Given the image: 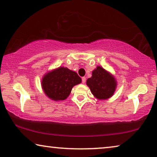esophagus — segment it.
Listing matches in <instances>:
<instances>
[{
	"instance_id": "obj_1",
	"label": "esophagus",
	"mask_w": 157,
	"mask_h": 157,
	"mask_svg": "<svg viewBox=\"0 0 157 157\" xmlns=\"http://www.w3.org/2000/svg\"><path fill=\"white\" fill-rule=\"evenodd\" d=\"M82 83L84 84L85 82H86V78H85V77H83V78H82Z\"/></svg>"
}]
</instances>
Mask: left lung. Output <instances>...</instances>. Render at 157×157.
<instances>
[{"instance_id": "1", "label": "left lung", "mask_w": 157, "mask_h": 157, "mask_svg": "<svg viewBox=\"0 0 157 157\" xmlns=\"http://www.w3.org/2000/svg\"><path fill=\"white\" fill-rule=\"evenodd\" d=\"M86 84L98 100L111 98L115 91L117 82L114 77L101 66L93 71L92 77L86 80Z\"/></svg>"}]
</instances>
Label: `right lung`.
I'll use <instances>...</instances> for the list:
<instances>
[{"instance_id":"add662e5","label":"right lung","mask_w":157,"mask_h":157,"mask_svg":"<svg viewBox=\"0 0 157 157\" xmlns=\"http://www.w3.org/2000/svg\"><path fill=\"white\" fill-rule=\"evenodd\" d=\"M82 82L78 73L67 68L59 67L47 73L41 81V86L48 97L52 100H63L70 95L75 85Z\"/></svg>"}]
</instances>
